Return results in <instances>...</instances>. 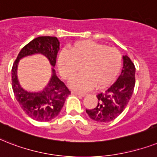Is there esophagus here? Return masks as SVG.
Here are the masks:
<instances>
[{
    "label": "esophagus",
    "instance_id": "obj_1",
    "mask_svg": "<svg viewBox=\"0 0 157 157\" xmlns=\"http://www.w3.org/2000/svg\"><path fill=\"white\" fill-rule=\"evenodd\" d=\"M72 94H75V95H77V96H86V93H82V92H76V91H72Z\"/></svg>",
    "mask_w": 157,
    "mask_h": 157
}]
</instances>
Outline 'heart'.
I'll use <instances>...</instances> for the list:
<instances>
[{
	"label": "heart",
	"mask_w": 157,
	"mask_h": 157,
	"mask_svg": "<svg viewBox=\"0 0 157 157\" xmlns=\"http://www.w3.org/2000/svg\"><path fill=\"white\" fill-rule=\"evenodd\" d=\"M58 69L62 77L71 79L81 71L82 74L70 82L76 91H87L94 86L105 88L111 84L121 66V55L114 48L90 40L77 42L70 48V52L62 51L58 57Z\"/></svg>",
	"instance_id": "heart-1"
}]
</instances>
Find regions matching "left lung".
Masks as SVG:
<instances>
[{"instance_id": "left-lung-1", "label": "left lung", "mask_w": 157, "mask_h": 157, "mask_svg": "<svg viewBox=\"0 0 157 157\" xmlns=\"http://www.w3.org/2000/svg\"><path fill=\"white\" fill-rule=\"evenodd\" d=\"M121 75L109 88L98 94V105L86 109L90 118L98 122H109L123 112L132 96L135 84V67L128 56H122Z\"/></svg>"}]
</instances>
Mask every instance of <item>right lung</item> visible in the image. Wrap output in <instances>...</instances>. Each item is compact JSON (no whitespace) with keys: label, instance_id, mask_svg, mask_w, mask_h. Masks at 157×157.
<instances>
[{"label":"right lung","instance_id":"1","mask_svg":"<svg viewBox=\"0 0 157 157\" xmlns=\"http://www.w3.org/2000/svg\"><path fill=\"white\" fill-rule=\"evenodd\" d=\"M60 42L57 37L40 36L22 48L12 68V87L16 100L30 117L38 121H48L61 112L71 91L56 75L54 67ZM40 54L49 60L52 66V75L47 85L42 90L29 92L20 84L17 78V66L24 57Z\"/></svg>","mask_w":157,"mask_h":157}]
</instances>
